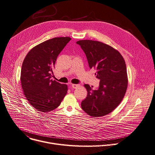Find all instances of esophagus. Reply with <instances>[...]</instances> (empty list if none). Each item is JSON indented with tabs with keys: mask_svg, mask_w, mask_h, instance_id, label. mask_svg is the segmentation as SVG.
I'll return each mask as SVG.
<instances>
[{
	"mask_svg": "<svg viewBox=\"0 0 155 155\" xmlns=\"http://www.w3.org/2000/svg\"><path fill=\"white\" fill-rule=\"evenodd\" d=\"M71 86H72V87L73 88H77L79 85H77V84H72V85Z\"/></svg>",
	"mask_w": 155,
	"mask_h": 155,
	"instance_id": "1",
	"label": "esophagus"
}]
</instances>
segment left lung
Segmentation results:
<instances>
[{"instance_id":"left-lung-1","label":"left lung","mask_w":155,"mask_h":155,"mask_svg":"<svg viewBox=\"0 0 155 155\" xmlns=\"http://www.w3.org/2000/svg\"><path fill=\"white\" fill-rule=\"evenodd\" d=\"M85 52L90 68L96 70L100 85L93 90L85 84L88 94L81 103L82 109L92 117L109 114L120 103L127 88V74L122 55L111 46L100 41L77 42Z\"/></svg>"}]
</instances>
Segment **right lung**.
<instances>
[{"instance_id":"1","label":"right lung","mask_w":155,"mask_h":155,"mask_svg":"<svg viewBox=\"0 0 155 155\" xmlns=\"http://www.w3.org/2000/svg\"><path fill=\"white\" fill-rule=\"evenodd\" d=\"M69 37L54 38L30 51L21 70V87L28 102L41 112L57 108L67 93V86L52 80L58 56L70 41Z\"/></svg>"}]
</instances>
